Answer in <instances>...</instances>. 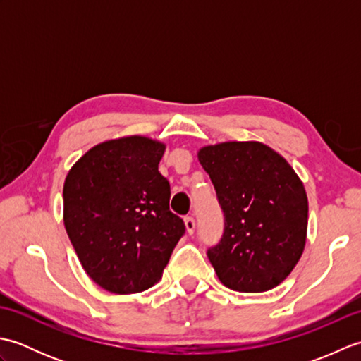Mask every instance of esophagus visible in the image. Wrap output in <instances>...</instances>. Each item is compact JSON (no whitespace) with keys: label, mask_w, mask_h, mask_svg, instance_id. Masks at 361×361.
Segmentation results:
<instances>
[{"label":"esophagus","mask_w":361,"mask_h":361,"mask_svg":"<svg viewBox=\"0 0 361 361\" xmlns=\"http://www.w3.org/2000/svg\"><path fill=\"white\" fill-rule=\"evenodd\" d=\"M185 226H186V231L189 234H194V231H195V220H194V217H186L185 219Z\"/></svg>","instance_id":"34e87169"}]
</instances>
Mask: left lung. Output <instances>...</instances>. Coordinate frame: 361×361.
I'll use <instances>...</instances> for the list:
<instances>
[{
  "label": "left lung",
  "mask_w": 361,
  "mask_h": 361,
  "mask_svg": "<svg viewBox=\"0 0 361 361\" xmlns=\"http://www.w3.org/2000/svg\"><path fill=\"white\" fill-rule=\"evenodd\" d=\"M198 161L224 209L221 240L208 257L225 287L260 293L287 278L307 239L309 202L288 161L257 141L204 145Z\"/></svg>",
  "instance_id": "1"
}]
</instances>
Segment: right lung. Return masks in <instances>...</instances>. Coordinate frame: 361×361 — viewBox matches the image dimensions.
<instances>
[{"label":"right lung","instance_id":"1","mask_svg":"<svg viewBox=\"0 0 361 361\" xmlns=\"http://www.w3.org/2000/svg\"><path fill=\"white\" fill-rule=\"evenodd\" d=\"M166 144L132 135L75 161L63 185V224L83 270L104 290L140 293L161 279L185 224L158 172Z\"/></svg>","mask_w":361,"mask_h":361}]
</instances>
